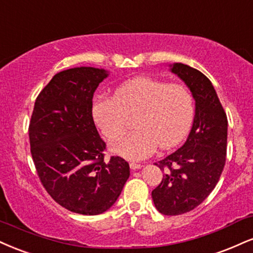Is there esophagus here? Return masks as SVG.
Wrapping results in <instances>:
<instances>
[{
    "label": "esophagus",
    "mask_w": 253,
    "mask_h": 253,
    "mask_svg": "<svg viewBox=\"0 0 253 253\" xmlns=\"http://www.w3.org/2000/svg\"><path fill=\"white\" fill-rule=\"evenodd\" d=\"M141 166H142V165H140V164L129 163V167H130V169H139Z\"/></svg>",
    "instance_id": "obj_1"
}]
</instances>
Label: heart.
Segmentation results:
<instances>
[{
  "label": "heart",
  "instance_id": "b5f03b06",
  "mask_svg": "<svg viewBox=\"0 0 253 253\" xmlns=\"http://www.w3.org/2000/svg\"><path fill=\"white\" fill-rule=\"evenodd\" d=\"M135 117L136 129L112 145V151L130 160L151 156L159 146L167 150L187 133L193 118V97L184 84L150 77L125 82L113 99L100 97L93 103V118L103 135L117 140Z\"/></svg>",
  "mask_w": 253,
  "mask_h": 253
}]
</instances>
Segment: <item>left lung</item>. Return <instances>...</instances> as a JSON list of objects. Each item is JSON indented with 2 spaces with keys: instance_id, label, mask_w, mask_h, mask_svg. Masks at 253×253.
Segmentation results:
<instances>
[{
  "instance_id": "obj_1",
  "label": "left lung",
  "mask_w": 253,
  "mask_h": 253,
  "mask_svg": "<svg viewBox=\"0 0 253 253\" xmlns=\"http://www.w3.org/2000/svg\"><path fill=\"white\" fill-rule=\"evenodd\" d=\"M171 72L190 88L196 115L185 144L156 163L164 176L152 199L160 213L178 215L200 205L217 185L226 160L227 117L202 72L184 63H173Z\"/></svg>"
}]
</instances>
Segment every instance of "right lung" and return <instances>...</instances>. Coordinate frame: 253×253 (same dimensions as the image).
<instances>
[{
  "instance_id": "right-lung-1",
  "label": "right lung",
  "mask_w": 253,
  "mask_h": 253,
  "mask_svg": "<svg viewBox=\"0 0 253 253\" xmlns=\"http://www.w3.org/2000/svg\"><path fill=\"white\" fill-rule=\"evenodd\" d=\"M105 69L77 67L57 73L35 100L29 124L30 153L48 194L69 211L103 213L129 176L121 157L105 161L106 142L94 124L93 95Z\"/></svg>"
}]
</instances>
